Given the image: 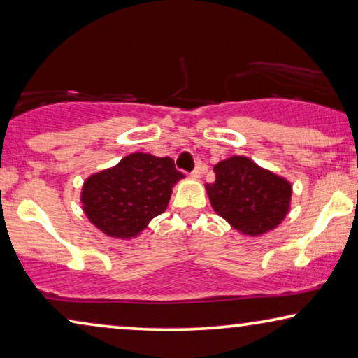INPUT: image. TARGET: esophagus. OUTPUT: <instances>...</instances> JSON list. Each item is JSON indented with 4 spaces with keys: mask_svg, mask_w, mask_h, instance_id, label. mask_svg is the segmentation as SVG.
Returning <instances> with one entry per match:
<instances>
[{
    "mask_svg": "<svg viewBox=\"0 0 358 358\" xmlns=\"http://www.w3.org/2000/svg\"><path fill=\"white\" fill-rule=\"evenodd\" d=\"M200 174H202V164H197V166H195V168H194V171H192V176H194V178H200Z\"/></svg>",
    "mask_w": 358,
    "mask_h": 358,
    "instance_id": "esophagus-1",
    "label": "esophagus"
}]
</instances>
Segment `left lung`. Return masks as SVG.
Instances as JSON below:
<instances>
[{
    "label": "left lung",
    "mask_w": 358,
    "mask_h": 358,
    "mask_svg": "<svg viewBox=\"0 0 358 358\" xmlns=\"http://www.w3.org/2000/svg\"><path fill=\"white\" fill-rule=\"evenodd\" d=\"M215 182L207 184L212 207L244 234L267 233L285 218L292 185L244 156L220 161Z\"/></svg>",
    "instance_id": "obj_1"
}]
</instances>
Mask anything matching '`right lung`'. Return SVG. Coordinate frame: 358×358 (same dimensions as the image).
Segmentation results:
<instances>
[{
    "instance_id": "add662e5",
    "label": "right lung",
    "mask_w": 358,
    "mask_h": 358,
    "mask_svg": "<svg viewBox=\"0 0 358 358\" xmlns=\"http://www.w3.org/2000/svg\"><path fill=\"white\" fill-rule=\"evenodd\" d=\"M184 174L174 159L134 153L114 168L91 176L81 202L87 218L114 238L136 236L168 207L171 189Z\"/></svg>"
}]
</instances>
